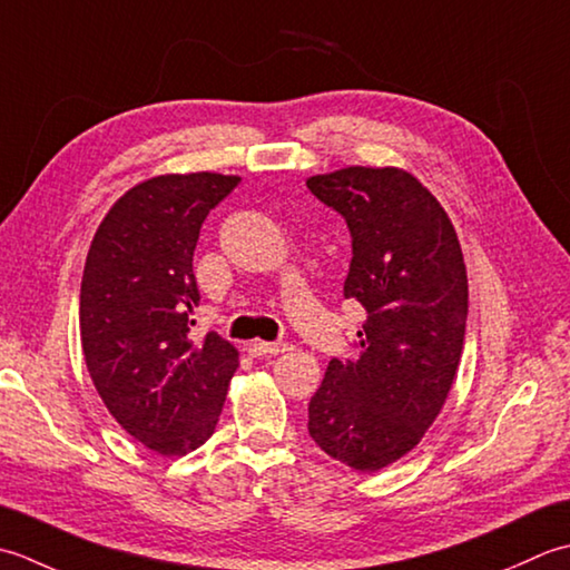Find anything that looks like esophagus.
Returning <instances> with one entry per match:
<instances>
[{
  "instance_id": "esophagus-1",
  "label": "esophagus",
  "mask_w": 570,
  "mask_h": 570,
  "mask_svg": "<svg viewBox=\"0 0 570 570\" xmlns=\"http://www.w3.org/2000/svg\"><path fill=\"white\" fill-rule=\"evenodd\" d=\"M250 356H275V354H283L287 352V344L283 342H253L248 346Z\"/></svg>"
}]
</instances>
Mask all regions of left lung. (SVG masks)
Listing matches in <instances>:
<instances>
[{"label": "left lung", "instance_id": "8db88e82", "mask_svg": "<svg viewBox=\"0 0 570 570\" xmlns=\"http://www.w3.org/2000/svg\"><path fill=\"white\" fill-rule=\"evenodd\" d=\"M352 234L344 297L366 309L358 358H332L309 401L312 440L358 472L421 443L458 374L468 271L445 208L399 167H346L307 179Z\"/></svg>", "mask_w": 570, "mask_h": 570}]
</instances>
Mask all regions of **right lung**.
<instances>
[{
  "label": "right lung",
  "mask_w": 570,
  "mask_h": 570,
  "mask_svg": "<svg viewBox=\"0 0 570 570\" xmlns=\"http://www.w3.org/2000/svg\"><path fill=\"white\" fill-rule=\"evenodd\" d=\"M240 177L161 174L125 191L92 236L80 281V344L102 403L137 443L187 455L214 435L236 346L191 340L204 218Z\"/></svg>",
  "instance_id": "add662e5"
}]
</instances>
